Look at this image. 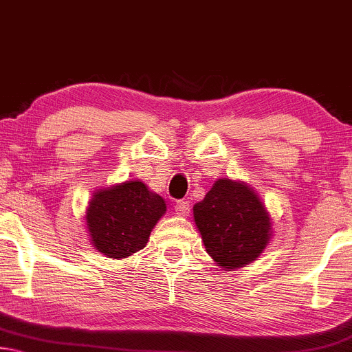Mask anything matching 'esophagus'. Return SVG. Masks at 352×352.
<instances>
[{
  "mask_svg": "<svg viewBox=\"0 0 352 352\" xmlns=\"http://www.w3.org/2000/svg\"><path fill=\"white\" fill-rule=\"evenodd\" d=\"M175 210L177 215H188V212H190V204H188L186 199H179V201H176L175 204Z\"/></svg>",
  "mask_w": 352,
  "mask_h": 352,
  "instance_id": "obj_1",
  "label": "esophagus"
}]
</instances>
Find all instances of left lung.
I'll return each instance as SVG.
<instances>
[{
  "instance_id": "obj_1",
  "label": "left lung",
  "mask_w": 352,
  "mask_h": 352,
  "mask_svg": "<svg viewBox=\"0 0 352 352\" xmlns=\"http://www.w3.org/2000/svg\"><path fill=\"white\" fill-rule=\"evenodd\" d=\"M193 217L206 252L225 269L255 261L269 242L267 210L241 182L219 179L203 201L195 204Z\"/></svg>"
}]
</instances>
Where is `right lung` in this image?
<instances>
[{
  "mask_svg": "<svg viewBox=\"0 0 352 352\" xmlns=\"http://www.w3.org/2000/svg\"><path fill=\"white\" fill-rule=\"evenodd\" d=\"M166 204L140 181L97 192L86 210L93 245L110 258H126L146 247Z\"/></svg>",
  "mask_w": 352,
  "mask_h": 352,
  "instance_id": "1",
  "label": "right lung"
}]
</instances>
